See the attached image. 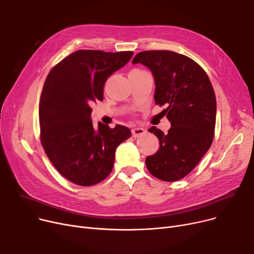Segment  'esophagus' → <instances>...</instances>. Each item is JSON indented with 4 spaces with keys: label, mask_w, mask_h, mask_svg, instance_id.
<instances>
[{
    "label": "esophagus",
    "mask_w": 254,
    "mask_h": 254,
    "mask_svg": "<svg viewBox=\"0 0 254 254\" xmlns=\"http://www.w3.org/2000/svg\"><path fill=\"white\" fill-rule=\"evenodd\" d=\"M143 134H145V129L142 127H135L131 129V135L134 138H138V137L142 136Z\"/></svg>",
    "instance_id": "obj_1"
}]
</instances>
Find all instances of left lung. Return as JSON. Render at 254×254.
Masks as SVG:
<instances>
[{
	"label": "left lung",
	"instance_id": "left-lung-1",
	"mask_svg": "<svg viewBox=\"0 0 254 254\" xmlns=\"http://www.w3.org/2000/svg\"><path fill=\"white\" fill-rule=\"evenodd\" d=\"M148 66L155 81L154 101L171 123L168 134L151 127L159 148L146 167L159 180L184 178L210 148L216 123V98L207 73L193 60L169 50L139 52L131 62Z\"/></svg>",
	"mask_w": 254,
	"mask_h": 254
}]
</instances>
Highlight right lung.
Instances as JSON below:
<instances>
[{"instance_id":"obj_1","label":"right lung","mask_w":254,"mask_h":254,"mask_svg":"<svg viewBox=\"0 0 254 254\" xmlns=\"http://www.w3.org/2000/svg\"><path fill=\"white\" fill-rule=\"evenodd\" d=\"M132 51L77 50L50 70L39 104L40 140L51 164L65 179L95 185L109 176L115 151L131 132L90 119V105L103 101L106 80L130 60Z\"/></svg>"}]
</instances>
